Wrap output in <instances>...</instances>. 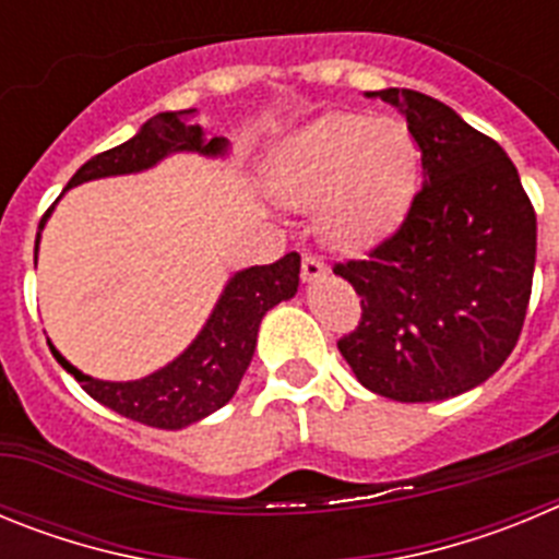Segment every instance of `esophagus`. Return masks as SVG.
<instances>
[{"mask_svg":"<svg viewBox=\"0 0 559 559\" xmlns=\"http://www.w3.org/2000/svg\"><path fill=\"white\" fill-rule=\"evenodd\" d=\"M324 274H328V265H324L319 257H313V254L302 257V280H305V283H316V280H319V276H324Z\"/></svg>","mask_w":559,"mask_h":559,"instance_id":"obj_1","label":"esophagus"}]
</instances>
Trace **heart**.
I'll list each match as a JSON object with an SVG mask.
<instances>
[{
	"instance_id": "obj_1",
	"label": "heart",
	"mask_w": 559,
	"mask_h": 559,
	"mask_svg": "<svg viewBox=\"0 0 559 559\" xmlns=\"http://www.w3.org/2000/svg\"><path fill=\"white\" fill-rule=\"evenodd\" d=\"M274 190L290 210H316L333 249H369L392 235L417 195L419 151L397 117L328 114L283 142Z\"/></svg>"
}]
</instances>
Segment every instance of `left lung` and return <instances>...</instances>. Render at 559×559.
I'll use <instances>...</instances> for the list:
<instances>
[{"label": "left lung", "mask_w": 559, "mask_h": 559, "mask_svg": "<svg viewBox=\"0 0 559 559\" xmlns=\"http://www.w3.org/2000/svg\"><path fill=\"white\" fill-rule=\"evenodd\" d=\"M367 97L406 117L423 190L389 240L333 269L364 310L338 349L380 397H456L515 349L535 274V210L503 147L451 106L414 88Z\"/></svg>", "instance_id": "obj_1"}]
</instances>
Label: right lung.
<instances>
[{
	"mask_svg": "<svg viewBox=\"0 0 559 559\" xmlns=\"http://www.w3.org/2000/svg\"><path fill=\"white\" fill-rule=\"evenodd\" d=\"M170 153H201V156L218 159L229 153V140L226 136L206 140L204 128L195 122V108L162 111L151 117L128 142L92 156L69 179L67 190L83 181L106 179V176L151 170ZM49 215H52V206L38 224L36 260L38 240H41V229ZM296 288H299L296 251L271 265H251V269L237 271L235 276H229L224 294L190 347L179 358H173L167 367L140 380H97L92 374H83L52 347V341L47 344L58 364L81 383L88 397H95L97 403L122 417L136 419L142 426L179 431L229 403L251 364L263 316L274 305L290 299Z\"/></svg>",
	"mask_w": 559,
	"mask_h": 559,
	"instance_id": "right-lung-1",
	"label": "right lung"
}]
</instances>
